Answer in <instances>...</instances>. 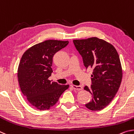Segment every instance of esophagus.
<instances>
[{
	"label": "esophagus",
	"instance_id": "esophagus-1",
	"mask_svg": "<svg viewBox=\"0 0 134 134\" xmlns=\"http://www.w3.org/2000/svg\"><path fill=\"white\" fill-rule=\"evenodd\" d=\"M71 86H72V88L75 90L79 91V90H82L83 89V87L82 86H76V85H71Z\"/></svg>",
	"mask_w": 134,
	"mask_h": 134
}]
</instances>
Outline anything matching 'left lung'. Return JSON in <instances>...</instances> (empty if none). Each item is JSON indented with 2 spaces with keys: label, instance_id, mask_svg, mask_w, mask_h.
Returning <instances> with one entry per match:
<instances>
[{
  "label": "left lung",
  "instance_id": "left-lung-1",
  "mask_svg": "<svg viewBox=\"0 0 134 134\" xmlns=\"http://www.w3.org/2000/svg\"><path fill=\"white\" fill-rule=\"evenodd\" d=\"M73 42L86 68L93 69L91 88L84 87L92 99L85 107L91 111H99L109 104L121 85L122 69L118 53L112 44L97 37Z\"/></svg>",
  "mask_w": 134,
  "mask_h": 134
}]
</instances>
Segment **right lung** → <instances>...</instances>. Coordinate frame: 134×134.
Instances as JSON below:
<instances>
[{"mask_svg": "<svg viewBox=\"0 0 134 134\" xmlns=\"http://www.w3.org/2000/svg\"><path fill=\"white\" fill-rule=\"evenodd\" d=\"M68 41L47 40L26 51L21 58L18 78L21 91L32 106L43 111L58 101L69 85L51 82L52 58L56 52L67 45Z\"/></svg>", "mask_w": 134, "mask_h": 134, "instance_id": "right-lung-1", "label": "right lung"}]
</instances>
